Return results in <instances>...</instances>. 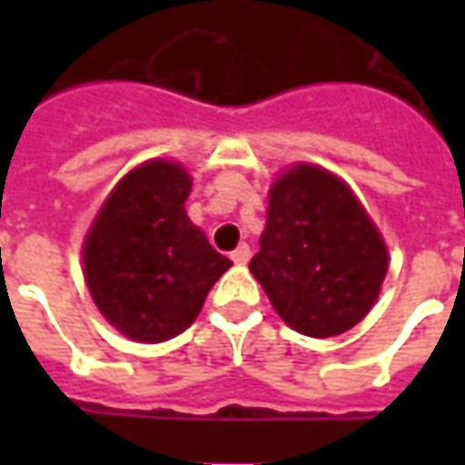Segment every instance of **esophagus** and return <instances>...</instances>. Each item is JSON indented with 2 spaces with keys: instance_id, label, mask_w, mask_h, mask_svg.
Masks as SVG:
<instances>
[{
  "instance_id": "obj_1",
  "label": "esophagus",
  "mask_w": 465,
  "mask_h": 465,
  "mask_svg": "<svg viewBox=\"0 0 465 465\" xmlns=\"http://www.w3.org/2000/svg\"><path fill=\"white\" fill-rule=\"evenodd\" d=\"M232 259L236 263H246L249 259H252V249H249L246 243H242L239 249H233V252H232Z\"/></svg>"
}]
</instances>
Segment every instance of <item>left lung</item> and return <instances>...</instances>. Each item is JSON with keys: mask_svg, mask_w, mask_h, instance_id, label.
Wrapping results in <instances>:
<instances>
[{"mask_svg": "<svg viewBox=\"0 0 465 465\" xmlns=\"http://www.w3.org/2000/svg\"><path fill=\"white\" fill-rule=\"evenodd\" d=\"M249 269L296 331L329 339L371 312L389 269L386 243L349 186L302 163L276 179Z\"/></svg>", "mask_w": 465, "mask_h": 465, "instance_id": "left-lung-1", "label": "left lung"}]
</instances>
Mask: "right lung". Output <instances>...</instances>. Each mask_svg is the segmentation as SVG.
Returning a JSON list of instances; mask_svg holds the SVG:
<instances>
[{
    "mask_svg": "<svg viewBox=\"0 0 465 465\" xmlns=\"http://www.w3.org/2000/svg\"><path fill=\"white\" fill-rule=\"evenodd\" d=\"M179 163L146 162L116 183L84 242V276L109 323L134 341H166L199 316L232 262L206 242L183 202Z\"/></svg>",
    "mask_w": 465,
    "mask_h": 465,
    "instance_id": "obj_1",
    "label": "right lung"
}]
</instances>
